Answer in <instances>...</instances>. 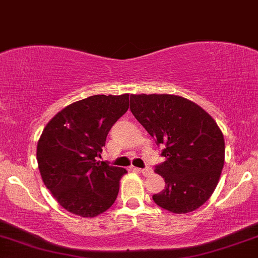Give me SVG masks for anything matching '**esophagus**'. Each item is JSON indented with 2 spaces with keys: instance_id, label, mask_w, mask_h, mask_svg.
<instances>
[{
  "instance_id": "obj_1",
  "label": "esophagus",
  "mask_w": 258,
  "mask_h": 258,
  "mask_svg": "<svg viewBox=\"0 0 258 258\" xmlns=\"http://www.w3.org/2000/svg\"><path fill=\"white\" fill-rule=\"evenodd\" d=\"M135 171H138L140 173H144V174H149L152 172V168L151 167H146V168H139V167H135L134 168Z\"/></svg>"
}]
</instances>
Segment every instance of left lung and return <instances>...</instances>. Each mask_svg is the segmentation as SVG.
Instances as JSON below:
<instances>
[{
    "mask_svg": "<svg viewBox=\"0 0 258 258\" xmlns=\"http://www.w3.org/2000/svg\"><path fill=\"white\" fill-rule=\"evenodd\" d=\"M130 110L164 147L155 173L165 189L153 195L159 207L185 214L208 201L225 163V140L217 122L201 106L174 94H132Z\"/></svg>",
    "mask_w": 258,
    "mask_h": 258,
    "instance_id": "left-lung-1",
    "label": "left lung"
}]
</instances>
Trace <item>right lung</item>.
Wrapping results in <instances>:
<instances>
[{"instance_id": "obj_1", "label": "right lung", "mask_w": 258, "mask_h": 258, "mask_svg": "<svg viewBox=\"0 0 258 258\" xmlns=\"http://www.w3.org/2000/svg\"><path fill=\"white\" fill-rule=\"evenodd\" d=\"M128 109V93L92 95L66 106L44 128L37 145L38 167L66 211L94 218L116 201L126 170L98 158L110 129Z\"/></svg>"}]
</instances>
